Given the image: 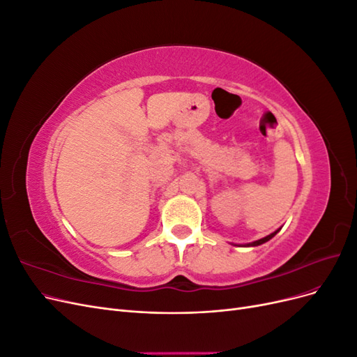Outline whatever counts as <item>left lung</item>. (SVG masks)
Instances as JSON below:
<instances>
[{"mask_svg": "<svg viewBox=\"0 0 357 357\" xmlns=\"http://www.w3.org/2000/svg\"><path fill=\"white\" fill-rule=\"evenodd\" d=\"M280 229H282V228H280ZM280 229H277V231H274L273 234H269V235L264 236V238H261V240H256V241H253V243H247V244H244L243 247H256V245H261V244H264V243H266V241L271 240L273 236H275V234H277V232H280Z\"/></svg>", "mask_w": 357, "mask_h": 357, "instance_id": "8db88e82", "label": "left lung"}]
</instances>
